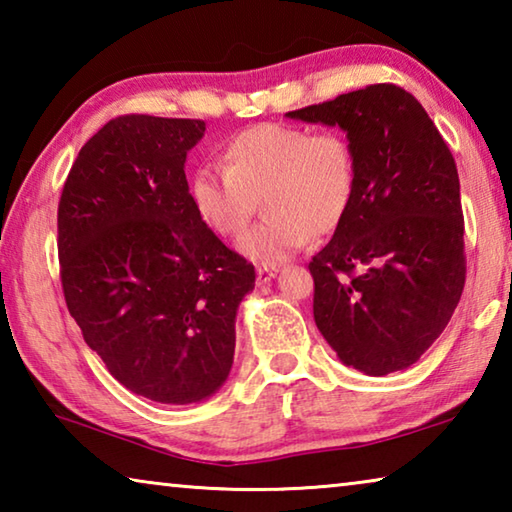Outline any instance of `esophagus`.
Instances as JSON below:
<instances>
[{
  "instance_id": "34e87169",
  "label": "esophagus",
  "mask_w": 512,
  "mask_h": 512,
  "mask_svg": "<svg viewBox=\"0 0 512 512\" xmlns=\"http://www.w3.org/2000/svg\"><path fill=\"white\" fill-rule=\"evenodd\" d=\"M271 277H275V266H257V284L271 282Z\"/></svg>"
}]
</instances>
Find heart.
Instances as JSON below:
<instances>
[{"instance_id":"heart-1","label":"heart","mask_w":512,"mask_h":512,"mask_svg":"<svg viewBox=\"0 0 512 512\" xmlns=\"http://www.w3.org/2000/svg\"><path fill=\"white\" fill-rule=\"evenodd\" d=\"M357 189L359 158L345 133L257 124L225 140L221 171L198 169L189 196L201 221L223 239L244 232L262 198L266 219L241 237L239 250L268 266L339 228Z\"/></svg>"}]
</instances>
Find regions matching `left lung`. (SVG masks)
<instances>
[{
  "instance_id": "obj_1",
  "label": "left lung",
  "mask_w": 512,
  "mask_h": 512,
  "mask_svg": "<svg viewBox=\"0 0 512 512\" xmlns=\"http://www.w3.org/2000/svg\"><path fill=\"white\" fill-rule=\"evenodd\" d=\"M287 115L339 124L359 158L350 212L309 262L320 334L366 375L409 368L443 334L465 287L454 155L420 101L393 83Z\"/></svg>"
}]
</instances>
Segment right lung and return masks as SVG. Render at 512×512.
Wrapping results in <instances>:
<instances>
[{
  "mask_svg": "<svg viewBox=\"0 0 512 512\" xmlns=\"http://www.w3.org/2000/svg\"><path fill=\"white\" fill-rule=\"evenodd\" d=\"M205 121L110 119L85 142L58 203L67 309L119 384L160 404L210 397L232 368L255 266L196 214L187 151Z\"/></svg>",
  "mask_w": 512,
  "mask_h": 512,
  "instance_id": "obj_1",
  "label": "right lung"
}]
</instances>
